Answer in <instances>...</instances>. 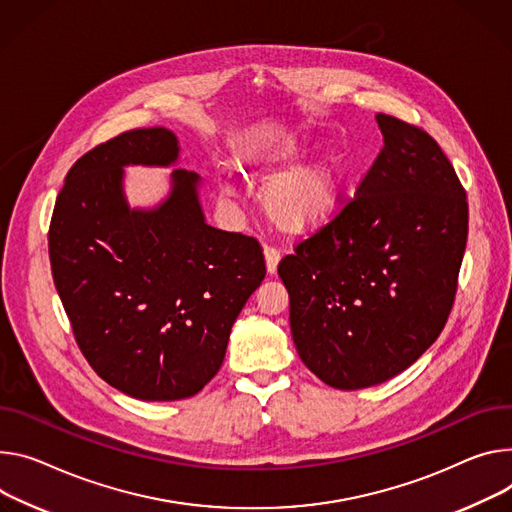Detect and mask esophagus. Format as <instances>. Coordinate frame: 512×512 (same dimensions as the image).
<instances>
[{"label":"esophagus","instance_id":"obj_1","mask_svg":"<svg viewBox=\"0 0 512 512\" xmlns=\"http://www.w3.org/2000/svg\"><path fill=\"white\" fill-rule=\"evenodd\" d=\"M265 267H267V273L273 275L277 271V263H280V251H275L273 247H265Z\"/></svg>","mask_w":512,"mask_h":512}]
</instances>
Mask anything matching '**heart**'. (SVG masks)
I'll use <instances>...</instances> for the list:
<instances>
[{
    "label": "heart",
    "instance_id": "obj_1",
    "mask_svg": "<svg viewBox=\"0 0 512 512\" xmlns=\"http://www.w3.org/2000/svg\"><path fill=\"white\" fill-rule=\"evenodd\" d=\"M308 151L302 143H286L267 155L245 159L251 177H271L290 167ZM345 179L343 161L337 155H322L275 175L263 192V208L271 224L288 235H306L329 222L335 214ZM228 194V190H222Z\"/></svg>",
    "mask_w": 512,
    "mask_h": 512
}]
</instances>
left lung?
Returning a JSON list of instances; mask_svg holds the SVG:
<instances>
[{
    "mask_svg": "<svg viewBox=\"0 0 512 512\" xmlns=\"http://www.w3.org/2000/svg\"><path fill=\"white\" fill-rule=\"evenodd\" d=\"M384 136L355 198L277 265L304 365L337 390L382 384L441 335L468 241V202L425 130L376 114Z\"/></svg>",
    "mask_w": 512,
    "mask_h": 512,
    "instance_id": "left-lung-1",
    "label": "left lung"
}]
</instances>
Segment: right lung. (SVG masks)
I'll list each match as a JSON object with an SVG mask.
<instances>
[{
  "instance_id": "right-lung-1",
  "label": "right lung",
  "mask_w": 512,
  "mask_h": 512,
  "mask_svg": "<svg viewBox=\"0 0 512 512\" xmlns=\"http://www.w3.org/2000/svg\"><path fill=\"white\" fill-rule=\"evenodd\" d=\"M177 136L136 128L85 153L59 192L49 255L75 341L112 388L151 402L198 394L265 277L259 243L210 226L200 175L173 169L169 196L130 208L124 167H171Z\"/></svg>"
}]
</instances>
